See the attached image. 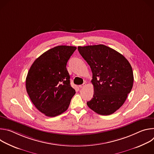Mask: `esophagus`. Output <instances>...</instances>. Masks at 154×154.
Segmentation results:
<instances>
[{
	"mask_svg": "<svg viewBox=\"0 0 154 154\" xmlns=\"http://www.w3.org/2000/svg\"><path fill=\"white\" fill-rule=\"evenodd\" d=\"M86 85V82H84L82 85H79V87L80 88H83L84 86H85V85Z\"/></svg>",
	"mask_w": 154,
	"mask_h": 154,
	"instance_id": "1",
	"label": "esophagus"
}]
</instances>
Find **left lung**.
Here are the masks:
<instances>
[{
	"mask_svg": "<svg viewBox=\"0 0 154 154\" xmlns=\"http://www.w3.org/2000/svg\"><path fill=\"white\" fill-rule=\"evenodd\" d=\"M78 51L93 73L94 94L87 105L97 114H113L124 104L133 87L130 63L122 54L103 45L79 46Z\"/></svg>",
	"mask_w": 154,
	"mask_h": 154,
	"instance_id": "1",
	"label": "left lung"
}]
</instances>
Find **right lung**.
<instances>
[{
	"label": "right lung",
	"instance_id": "obj_1",
	"mask_svg": "<svg viewBox=\"0 0 154 154\" xmlns=\"http://www.w3.org/2000/svg\"><path fill=\"white\" fill-rule=\"evenodd\" d=\"M76 49L68 46L51 49L35 60L28 72L27 92L35 107L47 116L54 117L67 110L75 94L66 64Z\"/></svg>",
	"mask_w": 154,
	"mask_h": 154
}]
</instances>
